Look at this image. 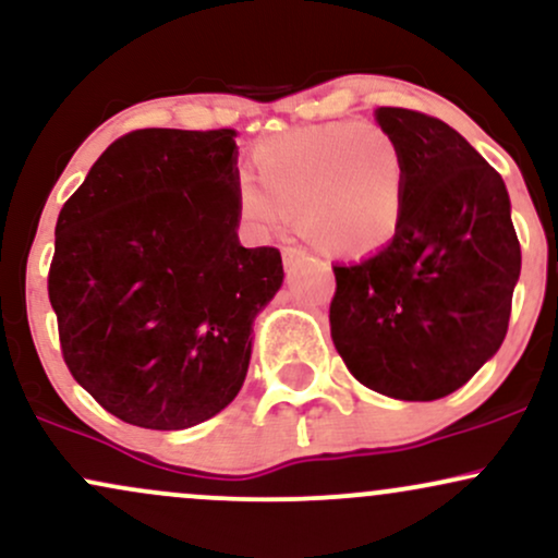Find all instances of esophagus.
<instances>
[{
	"mask_svg": "<svg viewBox=\"0 0 558 558\" xmlns=\"http://www.w3.org/2000/svg\"><path fill=\"white\" fill-rule=\"evenodd\" d=\"M306 257V252L304 248H299V246H286L283 248V265H286V270H291L293 265H296V262H301Z\"/></svg>",
	"mask_w": 558,
	"mask_h": 558,
	"instance_id": "1",
	"label": "esophagus"
}]
</instances>
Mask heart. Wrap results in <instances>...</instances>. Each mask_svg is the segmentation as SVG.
Wrapping results in <instances>:
<instances>
[{"instance_id":"obj_1","label":"heart","mask_w":558,"mask_h":558,"mask_svg":"<svg viewBox=\"0 0 558 558\" xmlns=\"http://www.w3.org/2000/svg\"><path fill=\"white\" fill-rule=\"evenodd\" d=\"M259 181L243 175L241 213L257 228L299 215L306 235L332 252H373L393 239L407 202V157L377 123L293 128L254 149Z\"/></svg>"}]
</instances>
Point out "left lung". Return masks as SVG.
<instances>
[{"label": "left lung", "instance_id": "1", "mask_svg": "<svg viewBox=\"0 0 558 558\" xmlns=\"http://www.w3.org/2000/svg\"><path fill=\"white\" fill-rule=\"evenodd\" d=\"M375 118L407 157V202L386 248L332 267L330 336L362 386L435 401L501 349L520 241L501 175L464 136L403 107Z\"/></svg>", "mask_w": 558, "mask_h": 558}]
</instances>
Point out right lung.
I'll use <instances>...</instances> for the list:
<instances>
[{"label":"right lung","mask_w":558,"mask_h":558,"mask_svg":"<svg viewBox=\"0 0 558 558\" xmlns=\"http://www.w3.org/2000/svg\"><path fill=\"white\" fill-rule=\"evenodd\" d=\"M235 131L120 136L57 217L49 301L70 375L107 412L183 430L239 396L252 323L283 283L239 241Z\"/></svg>","instance_id":"right-lung-1"}]
</instances>
